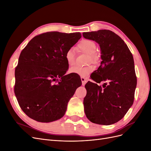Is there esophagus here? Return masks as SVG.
I'll list each match as a JSON object with an SVG mask.
<instances>
[{"instance_id": "obj_1", "label": "esophagus", "mask_w": 151, "mask_h": 151, "mask_svg": "<svg viewBox=\"0 0 151 151\" xmlns=\"http://www.w3.org/2000/svg\"><path fill=\"white\" fill-rule=\"evenodd\" d=\"M81 81H82V84H83V86H84L86 84V78L84 77H81Z\"/></svg>"}]
</instances>
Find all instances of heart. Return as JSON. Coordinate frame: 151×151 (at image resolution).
<instances>
[{"label": "heart", "instance_id": "1", "mask_svg": "<svg viewBox=\"0 0 151 151\" xmlns=\"http://www.w3.org/2000/svg\"><path fill=\"white\" fill-rule=\"evenodd\" d=\"M78 50L86 53H88V63L92 62L96 63L99 60V54L96 50V44L94 41L88 39H83L79 42L77 45ZM65 58L69 66H72L76 63V55L74 50L72 49H68L65 53ZM94 69L92 65H89L85 67L74 66L70 68L69 72L81 77L88 76L91 72H93Z\"/></svg>", "mask_w": 151, "mask_h": 151}]
</instances>
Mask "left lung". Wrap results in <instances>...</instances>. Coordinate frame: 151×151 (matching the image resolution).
I'll return each mask as SVG.
<instances>
[{
    "label": "left lung",
    "instance_id": "8db88e82",
    "mask_svg": "<svg viewBox=\"0 0 151 151\" xmlns=\"http://www.w3.org/2000/svg\"><path fill=\"white\" fill-rule=\"evenodd\" d=\"M95 41L101 52V65L85 85L84 111L88 120L109 125L120 120L134 103L137 86L134 58L119 36L108 29L83 33ZM104 82L103 87L99 85Z\"/></svg>",
    "mask_w": 151,
    "mask_h": 151
}]
</instances>
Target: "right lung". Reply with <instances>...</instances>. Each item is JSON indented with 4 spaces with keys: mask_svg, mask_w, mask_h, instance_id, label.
<instances>
[{
    "mask_svg": "<svg viewBox=\"0 0 151 151\" xmlns=\"http://www.w3.org/2000/svg\"><path fill=\"white\" fill-rule=\"evenodd\" d=\"M81 38L80 33L52 31L38 35L22 50L15 69L14 93L22 110L40 122L65 115L68 102L82 84L65 75V53Z\"/></svg>",
    "mask_w": 151,
    "mask_h": 151,
    "instance_id": "add662e5",
    "label": "right lung"
}]
</instances>
